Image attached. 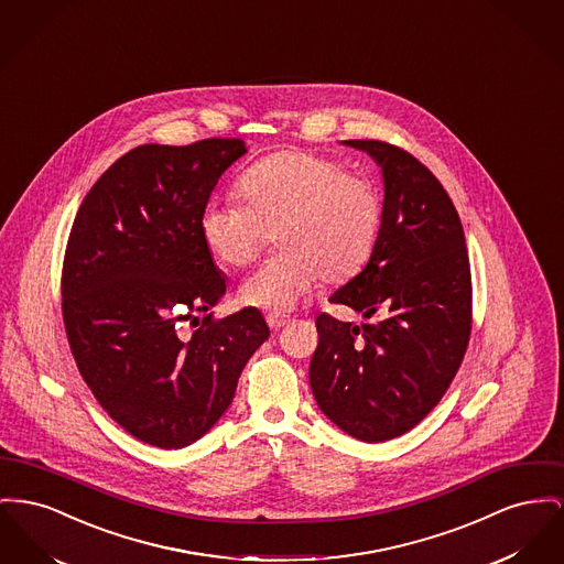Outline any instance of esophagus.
I'll return each instance as SVG.
<instances>
[{
  "label": "esophagus",
  "instance_id": "obj_1",
  "mask_svg": "<svg viewBox=\"0 0 564 564\" xmlns=\"http://www.w3.org/2000/svg\"><path fill=\"white\" fill-rule=\"evenodd\" d=\"M265 322H268V326H270L272 330H281L283 326L290 324V317L279 315V313H268V315H265Z\"/></svg>",
  "mask_w": 564,
  "mask_h": 564
}]
</instances>
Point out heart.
Masks as SVG:
<instances>
[{"label": "heart", "mask_w": 564, "mask_h": 564, "mask_svg": "<svg viewBox=\"0 0 564 564\" xmlns=\"http://www.w3.org/2000/svg\"><path fill=\"white\" fill-rule=\"evenodd\" d=\"M240 198L213 199L199 217L206 249L224 264L256 262L270 234L283 249L242 288L240 299L270 313L304 304L322 279L345 281L368 262L381 226L370 178L328 155L283 151L247 167Z\"/></svg>", "instance_id": "1"}]
</instances>
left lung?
<instances>
[{"instance_id": "1", "label": "left lung", "mask_w": 564, "mask_h": 564, "mask_svg": "<svg viewBox=\"0 0 564 564\" xmlns=\"http://www.w3.org/2000/svg\"><path fill=\"white\" fill-rule=\"evenodd\" d=\"M383 174L381 226L360 274L330 302L375 322L317 317L308 379L319 409L366 443L417 426L447 392L470 336V265L463 224L438 178L381 140H345Z\"/></svg>"}]
</instances>
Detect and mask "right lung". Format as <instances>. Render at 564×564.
<instances>
[{
	"label": "right lung",
	"mask_w": 564,
	"mask_h": 564,
	"mask_svg": "<svg viewBox=\"0 0 564 564\" xmlns=\"http://www.w3.org/2000/svg\"><path fill=\"white\" fill-rule=\"evenodd\" d=\"M245 153L238 138L135 147L89 189L67 238L62 311L76 366L121 429L162 449L215 426L270 334L253 306L194 317L226 294L199 217ZM187 318L197 330L183 337Z\"/></svg>",
	"instance_id": "obj_1"
}]
</instances>
